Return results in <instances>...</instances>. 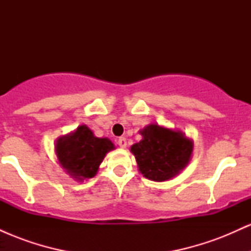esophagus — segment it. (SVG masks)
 <instances>
[{
	"label": "esophagus",
	"mask_w": 251,
	"mask_h": 251,
	"mask_svg": "<svg viewBox=\"0 0 251 251\" xmlns=\"http://www.w3.org/2000/svg\"><path fill=\"white\" fill-rule=\"evenodd\" d=\"M118 145H119V148L125 149L126 145H127V142H126V138L125 137H120L119 139H118Z\"/></svg>",
	"instance_id": "obj_1"
}]
</instances>
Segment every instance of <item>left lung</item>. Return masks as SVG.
<instances>
[{
    "label": "left lung",
    "mask_w": 251,
    "mask_h": 251,
    "mask_svg": "<svg viewBox=\"0 0 251 251\" xmlns=\"http://www.w3.org/2000/svg\"><path fill=\"white\" fill-rule=\"evenodd\" d=\"M139 133L143 139L131 146L138 170L153 181H165L186 168L194 152V140L180 129H172L157 123L149 124Z\"/></svg>",
    "instance_id": "1"
}]
</instances>
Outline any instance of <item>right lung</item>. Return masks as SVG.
I'll use <instances>...</instances> for the list:
<instances>
[{"label": "right lung", "mask_w": 251, "mask_h": 251, "mask_svg": "<svg viewBox=\"0 0 251 251\" xmlns=\"http://www.w3.org/2000/svg\"><path fill=\"white\" fill-rule=\"evenodd\" d=\"M54 149L63 171L75 180L83 181L97 175L105 155L116 146L108 138L96 137L87 125H80L57 138Z\"/></svg>", "instance_id": "1"}]
</instances>
